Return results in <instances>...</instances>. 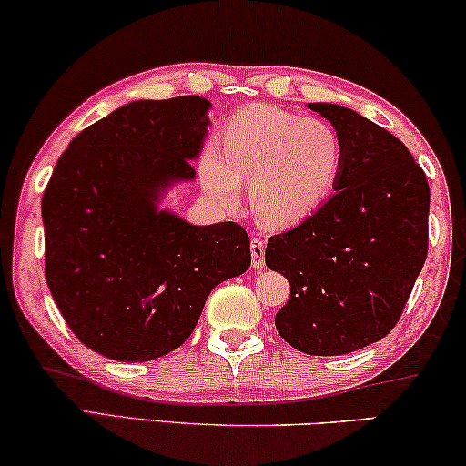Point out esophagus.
Segmentation results:
<instances>
[{"instance_id":"1","label":"esophagus","mask_w":466,"mask_h":466,"mask_svg":"<svg viewBox=\"0 0 466 466\" xmlns=\"http://www.w3.org/2000/svg\"><path fill=\"white\" fill-rule=\"evenodd\" d=\"M266 242L261 238L251 240V264L253 268H264L266 266Z\"/></svg>"}]
</instances>
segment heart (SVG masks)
Masks as SVG:
<instances>
[{
    "label": "heart",
    "mask_w": 466,
    "mask_h": 466,
    "mask_svg": "<svg viewBox=\"0 0 466 466\" xmlns=\"http://www.w3.org/2000/svg\"><path fill=\"white\" fill-rule=\"evenodd\" d=\"M344 141L331 124L277 105H248L228 122L224 143L200 165L205 192L234 207L240 181L259 224L285 230L310 219L329 198L344 168Z\"/></svg>",
    "instance_id": "obj_1"
}]
</instances>
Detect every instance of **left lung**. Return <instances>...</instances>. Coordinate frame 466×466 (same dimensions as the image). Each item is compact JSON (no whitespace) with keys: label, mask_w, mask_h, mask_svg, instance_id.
<instances>
[{"label":"left lung","mask_w":466,"mask_h":466,"mask_svg":"<svg viewBox=\"0 0 466 466\" xmlns=\"http://www.w3.org/2000/svg\"><path fill=\"white\" fill-rule=\"evenodd\" d=\"M308 107L342 137L344 168L310 219L268 240L266 266L291 285L274 319L280 338L306 355L333 357L397 325L427 259L431 192L389 130L342 105Z\"/></svg>","instance_id":"1"}]
</instances>
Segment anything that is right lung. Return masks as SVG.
I'll use <instances>...</instances> for the list:
<instances>
[{
    "mask_svg": "<svg viewBox=\"0 0 466 466\" xmlns=\"http://www.w3.org/2000/svg\"><path fill=\"white\" fill-rule=\"evenodd\" d=\"M208 109L194 95L122 105L69 143L46 186V283L77 339L111 361L179 349L208 293L251 266L245 228L160 208L196 177Z\"/></svg>",
    "mask_w": 466,
    "mask_h": 466,
    "instance_id": "1",
    "label": "right lung"
}]
</instances>
